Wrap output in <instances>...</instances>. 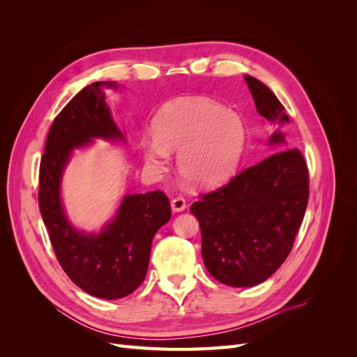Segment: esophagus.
<instances>
[{
  "instance_id": "34e87169",
  "label": "esophagus",
  "mask_w": 357,
  "mask_h": 357,
  "mask_svg": "<svg viewBox=\"0 0 357 357\" xmlns=\"http://www.w3.org/2000/svg\"><path fill=\"white\" fill-rule=\"evenodd\" d=\"M171 208L174 213H180V211H185L186 210V201L185 198L177 197L171 201Z\"/></svg>"
}]
</instances>
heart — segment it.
I'll return each mask as SVG.
<instances>
[{
  "label": "heart",
  "mask_w": 357,
  "mask_h": 357,
  "mask_svg": "<svg viewBox=\"0 0 357 357\" xmlns=\"http://www.w3.org/2000/svg\"><path fill=\"white\" fill-rule=\"evenodd\" d=\"M153 131L142 142L146 164L162 172L171 152H178L180 176L195 188L215 186L229 178L240 164L247 137L238 113L204 96H186L162 107Z\"/></svg>",
  "instance_id": "heart-1"
}]
</instances>
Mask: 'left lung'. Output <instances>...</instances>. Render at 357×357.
<instances>
[{
    "mask_svg": "<svg viewBox=\"0 0 357 357\" xmlns=\"http://www.w3.org/2000/svg\"><path fill=\"white\" fill-rule=\"evenodd\" d=\"M244 80L257 113L275 128L268 139L275 153L190 205L199 222L205 268L231 287L261 284L282 266L308 202L304 156L298 149H287L282 132L289 123L284 107L262 82L252 75Z\"/></svg>",
    "mask_w": 357,
    "mask_h": 357,
    "instance_id": "8db88e82",
    "label": "left lung"
}]
</instances>
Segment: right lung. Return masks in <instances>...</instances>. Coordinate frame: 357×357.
Wrapping results in <instances>:
<instances>
[{"mask_svg": "<svg viewBox=\"0 0 357 357\" xmlns=\"http://www.w3.org/2000/svg\"><path fill=\"white\" fill-rule=\"evenodd\" d=\"M119 88L116 82H95L75 95L53 121L40 164L38 204L53 250L74 284L102 299L123 298L143 283L153 236L171 218L160 190L126 193L100 231L77 229L68 218L61 186L75 150L98 138L126 142L105 102V89Z\"/></svg>", "mask_w": 357, "mask_h": 357, "instance_id": "add662e5", "label": "right lung"}]
</instances>
